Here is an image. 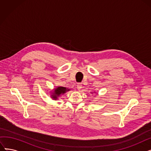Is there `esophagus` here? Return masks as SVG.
<instances>
[{"label":"esophagus","mask_w":151,"mask_h":151,"mask_svg":"<svg viewBox=\"0 0 151 151\" xmlns=\"http://www.w3.org/2000/svg\"><path fill=\"white\" fill-rule=\"evenodd\" d=\"M82 88V84L81 83H78L77 84V89L78 90H80Z\"/></svg>","instance_id":"34e87169"}]
</instances>
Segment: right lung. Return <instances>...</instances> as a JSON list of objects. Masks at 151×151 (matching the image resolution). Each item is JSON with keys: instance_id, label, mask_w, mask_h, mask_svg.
I'll list each match as a JSON object with an SVG mask.
<instances>
[{"instance_id": "1", "label": "right lung", "mask_w": 151, "mask_h": 151, "mask_svg": "<svg viewBox=\"0 0 151 151\" xmlns=\"http://www.w3.org/2000/svg\"><path fill=\"white\" fill-rule=\"evenodd\" d=\"M69 89H67L65 87H58V88L55 89L54 90V93L52 95V98L54 99H57L58 97L59 96L60 94L62 93H65L67 91H68Z\"/></svg>"}]
</instances>
